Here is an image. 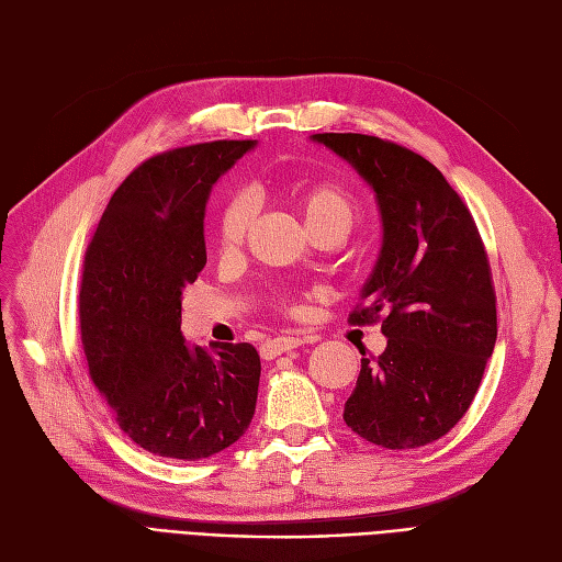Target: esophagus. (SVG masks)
Segmentation results:
<instances>
[{
	"instance_id": "esophagus-1",
	"label": "esophagus",
	"mask_w": 562,
	"mask_h": 562,
	"mask_svg": "<svg viewBox=\"0 0 562 562\" xmlns=\"http://www.w3.org/2000/svg\"><path fill=\"white\" fill-rule=\"evenodd\" d=\"M302 345H304V337H300V335H281L274 339H267V342L262 345V359L271 361V359H277V356H281L285 351H293Z\"/></svg>"
}]
</instances>
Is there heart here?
I'll list each match as a JSON object with an SVG mask.
<instances>
[{
	"label": "heart",
	"instance_id": "heart-1",
	"mask_svg": "<svg viewBox=\"0 0 562 562\" xmlns=\"http://www.w3.org/2000/svg\"><path fill=\"white\" fill-rule=\"evenodd\" d=\"M291 199L295 209L302 213L304 223L312 229V234L333 232L345 234L353 217H356V203L353 199L330 180H304L291 190ZM252 217V199L246 192L232 194L215 220V241L223 252H234L241 246L246 229ZM285 302V300H283Z\"/></svg>",
	"mask_w": 562,
	"mask_h": 562
}]
</instances>
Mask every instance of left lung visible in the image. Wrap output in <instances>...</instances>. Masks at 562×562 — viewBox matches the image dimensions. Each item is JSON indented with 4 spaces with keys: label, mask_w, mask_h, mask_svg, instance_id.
Segmentation results:
<instances>
[{
    "label": "left lung",
    "mask_w": 562,
    "mask_h": 562,
    "mask_svg": "<svg viewBox=\"0 0 562 562\" xmlns=\"http://www.w3.org/2000/svg\"><path fill=\"white\" fill-rule=\"evenodd\" d=\"M312 140L356 168L382 215L380 258L351 323L382 318L386 349L361 359L347 427L389 450L434 443L469 411L497 339L479 227L443 173L413 149L361 133Z\"/></svg>",
    "instance_id": "8db88e82"
}]
</instances>
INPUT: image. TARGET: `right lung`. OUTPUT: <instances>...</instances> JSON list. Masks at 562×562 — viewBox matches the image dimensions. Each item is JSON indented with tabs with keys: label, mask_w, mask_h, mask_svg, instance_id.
<instances>
[{
	"label": "right lung",
	"mask_w": 562,
	"mask_h": 562,
	"mask_svg": "<svg viewBox=\"0 0 562 562\" xmlns=\"http://www.w3.org/2000/svg\"><path fill=\"white\" fill-rule=\"evenodd\" d=\"M255 140L178 147L119 184L83 255L79 326L91 380L143 450L211 457L255 413L260 356L248 342L187 345L182 291L206 267L203 215L217 178Z\"/></svg>",
	"instance_id": "obj_1"
}]
</instances>
